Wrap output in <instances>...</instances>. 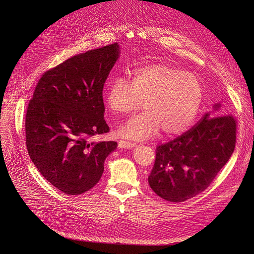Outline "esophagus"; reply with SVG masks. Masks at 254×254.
I'll list each match as a JSON object with an SVG mask.
<instances>
[{"instance_id":"1","label":"esophagus","mask_w":254,"mask_h":254,"mask_svg":"<svg viewBox=\"0 0 254 254\" xmlns=\"http://www.w3.org/2000/svg\"><path fill=\"white\" fill-rule=\"evenodd\" d=\"M135 147V143L132 142V141H128V140H126V139H122L119 141V148H125V149H130V148H133Z\"/></svg>"}]
</instances>
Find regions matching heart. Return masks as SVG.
Masks as SVG:
<instances>
[{
  "label": "heart",
  "mask_w": 254,
  "mask_h": 254,
  "mask_svg": "<svg viewBox=\"0 0 254 254\" xmlns=\"http://www.w3.org/2000/svg\"><path fill=\"white\" fill-rule=\"evenodd\" d=\"M204 97L201 81L182 68L153 63L116 77L105 92V104L117 116L144 111L121 126L119 133L132 139L155 135H179L195 122Z\"/></svg>",
  "instance_id": "obj_1"
}]
</instances>
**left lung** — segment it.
Here are the masks:
<instances>
[{
	"instance_id": "8db88e82",
	"label": "left lung",
	"mask_w": 254,
	"mask_h": 254,
	"mask_svg": "<svg viewBox=\"0 0 254 254\" xmlns=\"http://www.w3.org/2000/svg\"><path fill=\"white\" fill-rule=\"evenodd\" d=\"M220 104L214 105L218 111ZM236 121L231 115L205 114L192 128L161 144L148 178L152 190L170 202H184L212 183L234 152Z\"/></svg>"
}]
</instances>
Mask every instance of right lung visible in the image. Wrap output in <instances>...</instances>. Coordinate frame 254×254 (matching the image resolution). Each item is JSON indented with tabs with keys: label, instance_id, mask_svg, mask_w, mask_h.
Listing matches in <instances>:
<instances>
[{
	"label": "right lung",
	"instance_id": "1",
	"mask_svg": "<svg viewBox=\"0 0 254 254\" xmlns=\"http://www.w3.org/2000/svg\"><path fill=\"white\" fill-rule=\"evenodd\" d=\"M118 43L75 55L46 71L35 87L26 121L29 156L51 185L79 195L100 180L116 141H90L110 131L102 89L120 56Z\"/></svg>",
	"mask_w": 254,
	"mask_h": 254
}]
</instances>
